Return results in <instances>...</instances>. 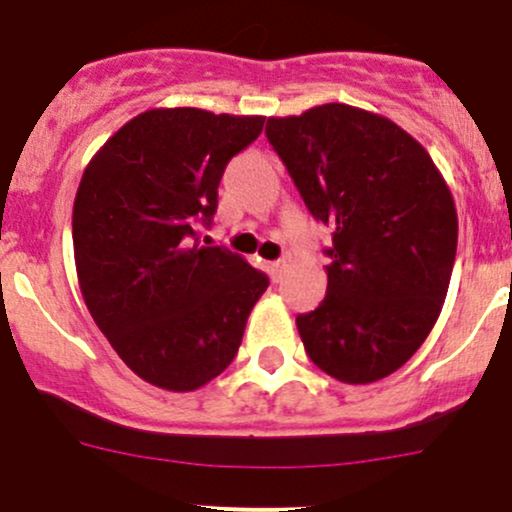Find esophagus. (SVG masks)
<instances>
[{
	"mask_svg": "<svg viewBox=\"0 0 512 512\" xmlns=\"http://www.w3.org/2000/svg\"><path fill=\"white\" fill-rule=\"evenodd\" d=\"M282 270H285V262H282V260H277V262H267V272H270L272 282H280Z\"/></svg>",
	"mask_w": 512,
	"mask_h": 512,
	"instance_id": "34e87169",
	"label": "esophagus"
}]
</instances>
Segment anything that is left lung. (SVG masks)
Instances as JSON below:
<instances>
[{"label":"left lung","instance_id":"8db88e82","mask_svg":"<svg viewBox=\"0 0 512 512\" xmlns=\"http://www.w3.org/2000/svg\"><path fill=\"white\" fill-rule=\"evenodd\" d=\"M265 133L309 213L334 227L327 297L297 317L309 359L344 384L394 374L426 342L451 282L458 215L446 180L404 128L347 103L272 116Z\"/></svg>","mask_w":512,"mask_h":512}]
</instances>
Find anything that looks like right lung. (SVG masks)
Wrapping results in <instances>:
<instances>
[{"mask_svg":"<svg viewBox=\"0 0 512 512\" xmlns=\"http://www.w3.org/2000/svg\"><path fill=\"white\" fill-rule=\"evenodd\" d=\"M262 116L151 108L86 165L74 200V260L91 317L148 384L195 391L223 374L270 280L200 242L232 156Z\"/></svg>","mask_w":512,"mask_h":512,"instance_id":"add662e5","label":"right lung"}]
</instances>
